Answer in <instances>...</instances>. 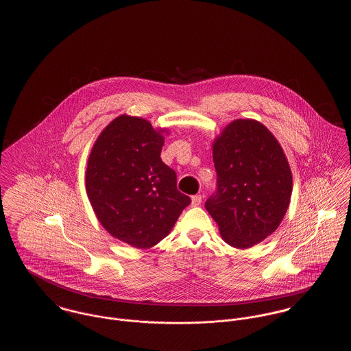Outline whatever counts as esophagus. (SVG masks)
Returning <instances> with one entry per match:
<instances>
[{"label":"esophagus","mask_w":351,"mask_h":351,"mask_svg":"<svg viewBox=\"0 0 351 351\" xmlns=\"http://www.w3.org/2000/svg\"><path fill=\"white\" fill-rule=\"evenodd\" d=\"M200 204H201L200 195H195V196H192V205H193V206H197V205H200Z\"/></svg>","instance_id":"obj_1"}]
</instances>
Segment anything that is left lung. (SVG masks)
<instances>
[{"label":"left lung","instance_id":"1","mask_svg":"<svg viewBox=\"0 0 351 351\" xmlns=\"http://www.w3.org/2000/svg\"><path fill=\"white\" fill-rule=\"evenodd\" d=\"M216 192L205 208L226 243L247 249L274 233L288 209L291 168L276 138L254 119H237L215 141Z\"/></svg>","mask_w":351,"mask_h":351}]
</instances>
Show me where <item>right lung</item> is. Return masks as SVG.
I'll return each instance as SVG.
<instances>
[{
  "instance_id": "1",
  "label": "right lung",
  "mask_w": 351,
  "mask_h": 351,
  "mask_svg": "<svg viewBox=\"0 0 351 351\" xmlns=\"http://www.w3.org/2000/svg\"><path fill=\"white\" fill-rule=\"evenodd\" d=\"M162 132L139 117L119 116L97 138L86 167V195L101 225L118 239L149 249L167 237L189 196L160 159Z\"/></svg>"
}]
</instances>
